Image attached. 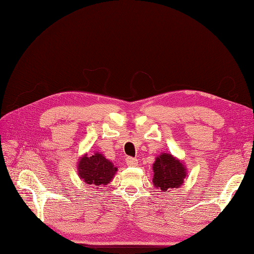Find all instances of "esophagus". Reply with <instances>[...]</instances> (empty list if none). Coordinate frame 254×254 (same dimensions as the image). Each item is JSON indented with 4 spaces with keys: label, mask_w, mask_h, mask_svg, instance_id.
I'll use <instances>...</instances> for the list:
<instances>
[{
    "label": "esophagus",
    "mask_w": 254,
    "mask_h": 254,
    "mask_svg": "<svg viewBox=\"0 0 254 254\" xmlns=\"http://www.w3.org/2000/svg\"><path fill=\"white\" fill-rule=\"evenodd\" d=\"M126 163L129 167H134L138 165V159L137 158H133V157H127L126 158Z\"/></svg>",
    "instance_id": "1"
}]
</instances>
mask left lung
Wrapping results in <instances>:
<instances>
[{
	"instance_id": "obj_1",
	"label": "left lung",
	"mask_w": 254,
	"mask_h": 254,
	"mask_svg": "<svg viewBox=\"0 0 254 254\" xmlns=\"http://www.w3.org/2000/svg\"><path fill=\"white\" fill-rule=\"evenodd\" d=\"M153 183L157 189L168 193L169 189L179 188L187 177V169L171 154L164 153L153 164Z\"/></svg>"
}]
</instances>
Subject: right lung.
<instances>
[{"instance_id": "add662e5", "label": "right lung", "mask_w": 254, "mask_h": 254, "mask_svg": "<svg viewBox=\"0 0 254 254\" xmlns=\"http://www.w3.org/2000/svg\"><path fill=\"white\" fill-rule=\"evenodd\" d=\"M77 168L80 179L94 187L107 185L117 171L116 167L100 153H96L91 156H84L79 160Z\"/></svg>"}]
</instances>
